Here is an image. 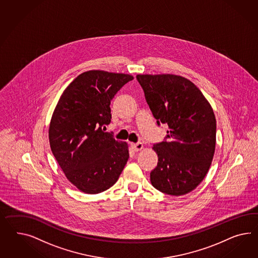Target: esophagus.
<instances>
[{"mask_svg":"<svg viewBox=\"0 0 258 258\" xmlns=\"http://www.w3.org/2000/svg\"><path fill=\"white\" fill-rule=\"evenodd\" d=\"M132 147H133V150L137 152V151H140L144 148V145L142 143H137V144H133Z\"/></svg>","mask_w":258,"mask_h":258,"instance_id":"34e87169","label":"esophagus"}]
</instances>
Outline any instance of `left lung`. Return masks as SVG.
<instances>
[{"mask_svg":"<svg viewBox=\"0 0 258 258\" xmlns=\"http://www.w3.org/2000/svg\"><path fill=\"white\" fill-rule=\"evenodd\" d=\"M158 125H168L166 139L154 145L158 165L150 173L154 188L180 196L205 178L216 145V118L202 92L184 77L137 75Z\"/></svg>","mask_w":258,"mask_h":258,"instance_id":"left-lung-1","label":"left lung"}]
</instances>
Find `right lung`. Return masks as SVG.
I'll return each instance as SVG.
<instances>
[{"label":"right lung","mask_w":258,"mask_h":258,"mask_svg":"<svg viewBox=\"0 0 258 258\" xmlns=\"http://www.w3.org/2000/svg\"><path fill=\"white\" fill-rule=\"evenodd\" d=\"M133 76L103 70L82 73L64 89L52 113L49 146L63 174L81 191L96 195L118 180L128 146L105 133L111 100Z\"/></svg>","instance_id":"add662e5"}]
</instances>
